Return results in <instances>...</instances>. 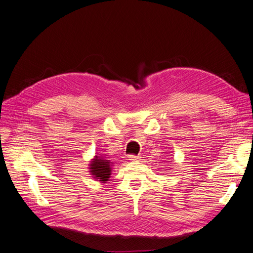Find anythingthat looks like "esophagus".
I'll use <instances>...</instances> for the list:
<instances>
[{"label": "esophagus", "instance_id": "34e87169", "mask_svg": "<svg viewBox=\"0 0 253 253\" xmlns=\"http://www.w3.org/2000/svg\"><path fill=\"white\" fill-rule=\"evenodd\" d=\"M139 156H136V155H128V160H131V162H137V160H139Z\"/></svg>", "mask_w": 253, "mask_h": 253}]
</instances>
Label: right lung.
I'll return each instance as SVG.
<instances>
[{
	"mask_svg": "<svg viewBox=\"0 0 253 253\" xmlns=\"http://www.w3.org/2000/svg\"><path fill=\"white\" fill-rule=\"evenodd\" d=\"M90 166V172L91 175L95 176L96 179H99V181H106L110 178L111 175V165L109 160H105L102 157H98L91 162Z\"/></svg>",
	"mask_w": 253,
	"mask_h": 253,
	"instance_id": "1",
	"label": "right lung"
}]
</instances>
